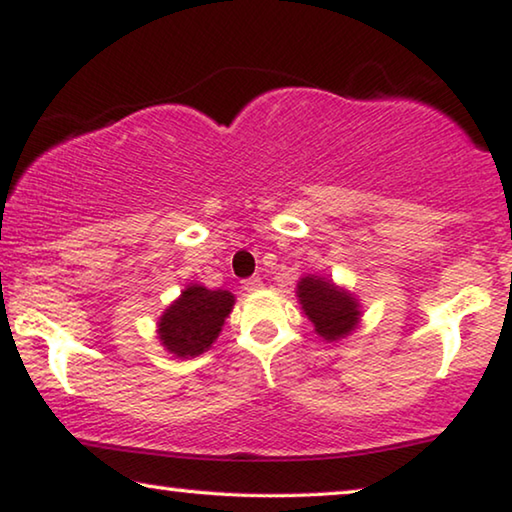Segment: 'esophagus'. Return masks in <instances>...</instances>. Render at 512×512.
<instances>
[{"instance_id": "obj_1", "label": "esophagus", "mask_w": 512, "mask_h": 512, "mask_svg": "<svg viewBox=\"0 0 512 512\" xmlns=\"http://www.w3.org/2000/svg\"><path fill=\"white\" fill-rule=\"evenodd\" d=\"M241 289L246 293H253L257 289H262V280H259V277H248V280L241 282Z\"/></svg>"}]
</instances>
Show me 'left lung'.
Masks as SVG:
<instances>
[{"label":"left lung","instance_id":"8db88e82","mask_svg":"<svg viewBox=\"0 0 512 512\" xmlns=\"http://www.w3.org/2000/svg\"><path fill=\"white\" fill-rule=\"evenodd\" d=\"M298 300L305 316L314 323L318 336L325 341L345 339L357 327L361 311L357 298H352L332 280L318 275H305L298 282Z\"/></svg>","mask_w":512,"mask_h":512}]
</instances>
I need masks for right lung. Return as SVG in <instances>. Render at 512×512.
<instances>
[{
	"label": "right lung",
	"instance_id": "add662e5",
	"mask_svg": "<svg viewBox=\"0 0 512 512\" xmlns=\"http://www.w3.org/2000/svg\"><path fill=\"white\" fill-rule=\"evenodd\" d=\"M235 296L223 289H205L189 284L158 323V339L180 359L198 357L219 339L225 318L230 316Z\"/></svg>",
	"mask_w": 512,
	"mask_h": 512
}]
</instances>
